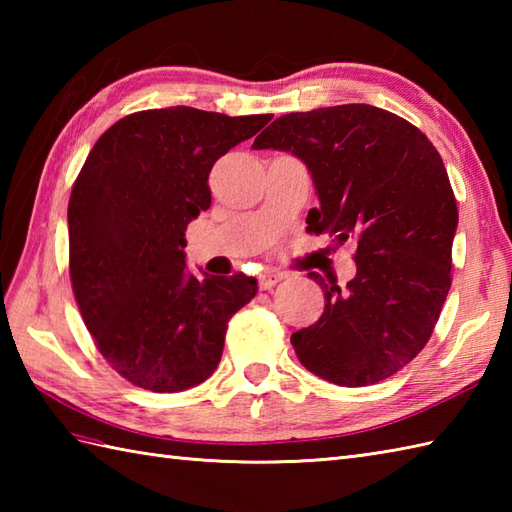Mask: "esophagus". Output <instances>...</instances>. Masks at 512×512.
I'll use <instances>...</instances> for the list:
<instances>
[{"mask_svg": "<svg viewBox=\"0 0 512 512\" xmlns=\"http://www.w3.org/2000/svg\"><path fill=\"white\" fill-rule=\"evenodd\" d=\"M281 277H284V275H279V273H262V275L257 277L259 288H262V290H270V288L279 284Z\"/></svg>", "mask_w": 512, "mask_h": 512, "instance_id": "1", "label": "esophagus"}]
</instances>
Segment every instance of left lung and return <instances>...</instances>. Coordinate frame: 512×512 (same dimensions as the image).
<instances>
[{
    "label": "left lung",
    "instance_id": "obj_1",
    "mask_svg": "<svg viewBox=\"0 0 512 512\" xmlns=\"http://www.w3.org/2000/svg\"><path fill=\"white\" fill-rule=\"evenodd\" d=\"M253 147L308 167L319 195L308 231L356 239V277L343 290L310 275L325 310L290 336L301 365L343 387L394 376L427 345L451 288L458 204L436 147L365 103L279 116Z\"/></svg>",
    "mask_w": 512,
    "mask_h": 512
}]
</instances>
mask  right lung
Masks as SVG:
<instances>
[{"mask_svg":"<svg viewBox=\"0 0 512 512\" xmlns=\"http://www.w3.org/2000/svg\"><path fill=\"white\" fill-rule=\"evenodd\" d=\"M268 121L145 110L114 123L85 160L68 204L72 290L99 352L129 383L158 394L204 383L228 319L257 295L253 277L189 273L184 231L211 206L215 160Z\"/></svg>","mask_w":512,"mask_h":512,"instance_id":"add662e5","label":"right lung"}]
</instances>
